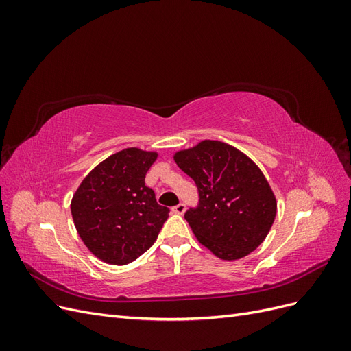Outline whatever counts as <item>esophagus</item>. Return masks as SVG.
<instances>
[{"label": "esophagus", "instance_id": "obj_1", "mask_svg": "<svg viewBox=\"0 0 351 351\" xmlns=\"http://www.w3.org/2000/svg\"><path fill=\"white\" fill-rule=\"evenodd\" d=\"M184 210H186V205L184 204H178L177 206L173 208V212H174V214H177V215H183Z\"/></svg>", "mask_w": 351, "mask_h": 351}]
</instances>
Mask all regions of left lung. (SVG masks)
Segmentation results:
<instances>
[{
	"mask_svg": "<svg viewBox=\"0 0 351 351\" xmlns=\"http://www.w3.org/2000/svg\"><path fill=\"white\" fill-rule=\"evenodd\" d=\"M174 161L199 190V206L184 214L199 243L222 261L241 259L256 249L277 215V199L261 168L219 141L178 151Z\"/></svg>",
	"mask_w": 351,
	"mask_h": 351,
	"instance_id": "1",
	"label": "left lung"
}]
</instances>
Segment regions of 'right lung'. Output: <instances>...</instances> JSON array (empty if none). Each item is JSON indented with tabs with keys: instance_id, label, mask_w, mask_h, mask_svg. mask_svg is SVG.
Instances as JSON below:
<instances>
[{
	"instance_id": "add662e5",
	"label": "right lung",
	"mask_w": 351,
	"mask_h": 351,
	"mask_svg": "<svg viewBox=\"0 0 351 351\" xmlns=\"http://www.w3.org/2000/svg\"><path fill=\"white\" fill-rule=\"evenodd\" d=\"M156 158V152L127 147L95 167L73 195L74 226L98 259L125 265L155 243L169 212L145 186Z\"/></svg>"
}]
</instances>
